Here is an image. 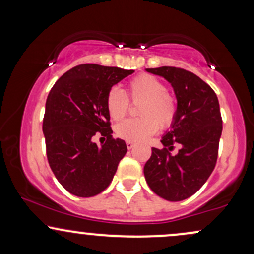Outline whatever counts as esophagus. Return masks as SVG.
Returning <instances> with one entry per match:
<instances>
[{
  "instance_id": "esophagus-1",
  "label": "esophagus",
  "mask_w": 254,
  "mask_h": 254,
  "mask_svg": "<svg viewBox=\"0 0 254 254\" xmlns=\"http://www.w3.org/2000/svg\"><path fill=\"white\" fill-rule=\"evenodd\" d=\"M133 145H135V143H133L132 141H127V147L129 148V149H131V148H132Z\"/></svg>"
}]
</instances>
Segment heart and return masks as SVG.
Listing matches in <instances>:
<instances>
[{
    "label": "heart",
    "instance_id": "obj_1",
    "mask_svg": "<svg viewBox=\"0 0 254 254\" xmlns=\"http://www.w3.org/2000/svg\"><path fill=\"white\" fill-rule=\"evenodd\" d=\"M130 99L133 103L143 101L139 107L142 118L127 119L116 127V133L127 141H143L157 130L166 129L173 123L177 115L176 98L167 92L165 83L155 76L142 74L127 84ZM106 107L110 117L119 121L129 111V99L117 87L109 90Z\"/></svg>",
    "mask_w": 254,
    "mask_h": 254
}]
</instances>
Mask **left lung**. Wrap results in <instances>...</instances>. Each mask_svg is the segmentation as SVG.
<instances>
[{"label":"left lung","mask_w":254,"mask_h":254,"mask_svg":"<svg viewBox=\"0 0 254 254\" xmlns=\"http://www.w3.org/2000/svg\"><path fill=\"white\" fill-rule=\"evenodd\" d=\"M173 87L177 115L162 136L164 149L151 148L144 177L157 196L179 202L199 190L214 171L222 133L220 104L215 92L193 72L174 66L145 69ZM174 144L181 149L172 156Z\"/></svg>","instance_id":"1"}]
</instances>
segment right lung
Listing matches in <instances>:
<instances>
[{"instance_id":"obj_1","label":"right lung","mask_w":254,"mask_h":254,"mask_svg":"<svg viewBox=\"0 0 254 254\" xmlns=\"http://www.w3.org/2000/svg\"><path fill=\"white\" fill-rule=\"evenodd\" d=\"M133 70L99 64H80L54 84L45 105L43 132L55 177L77 197H93L112 182L127 154L123 139L113 138L106 107L109 90ZM108 137L101 147L95 133Z\"/></svg>"}]
</instances>
